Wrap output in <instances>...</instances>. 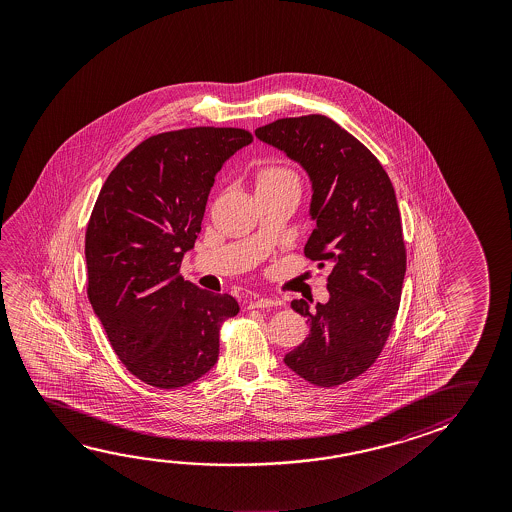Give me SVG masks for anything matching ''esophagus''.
Returning a JSON list of instances; mask_svg holds the SVG:
<instances>
[{
    "mask_svg": "<svg viewBox=\"0 0 512 512\" xmlns=\"http://www.w3.org/2000/svg\"><path fill=\"white\" fill-rule=\"evenodd\" d=\"M275 305H277V302L271 300V298H257V300L250 303V309H271Z\"/></svg>",
    "mask_w": 512,
    "mask_h": 512,
    "instance_id": "1",
    "label": "esophagus"
}]
</instances>
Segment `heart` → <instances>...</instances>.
I'll list each match as a JSON object with an SVG mask.
<instances>
[{
	"label": "heart",
	"instance_id": "1",
	"mask_svg": "<svg viewBox=\"0 0 512 512\" xmlns=\"http://www.w3.org/2000/svg\"><path fill=\"white\" fill-rule=\"evenodd\" d=\"M255 184H257V191H260V189L289 187V189H296L300 193V189H302L300 175L293 168H287V166H282V164L262 166L257 171V175H255Z\"/></svg>",
	"mask_w": 512,
	"mask_h": 512
}]
</instances>
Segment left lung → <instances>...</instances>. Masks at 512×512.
<instances>
[{
  "instance_id": "1",
  "label": "left lung",
  "mask_w": 512,
  "mask_h": 512,
  "mask_svg": "<svg viewBox=\"0 0 512 512\" xmlns=\"http://www.w3.org/2000/svg\"><path fill=\"white\" fill-rule=\"evenodd\" d=\"M255 135L309 173L316 228L303 252L330 268L327 303L310 310L305 300L291 302L310 332L284 362L314 386H341L377 361L400 307L407 252L393 184L377 157L327 116L277 119Z\"/></svg>"
}]
</instances>
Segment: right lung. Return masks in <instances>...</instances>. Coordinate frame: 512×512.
I'll return each mask as SVG.
<instances>
[{"instance_id": "1", "label": "right lung", "mask_w": 512, "mask_h": 512, "mask_svg": "<svg viewBox=\"0 0 512 512\" xmlns=\"http://www.w3.org/2000/svg\"><path fill=\"white\" fill-rule=\"evenodd\" d=\"M253 141L243 128L151 135L112 169L85 232L87 296L125 368L148 386H189L219 355L239 303L185 282L214 176Z\"/></svg>"}]
</instances>
